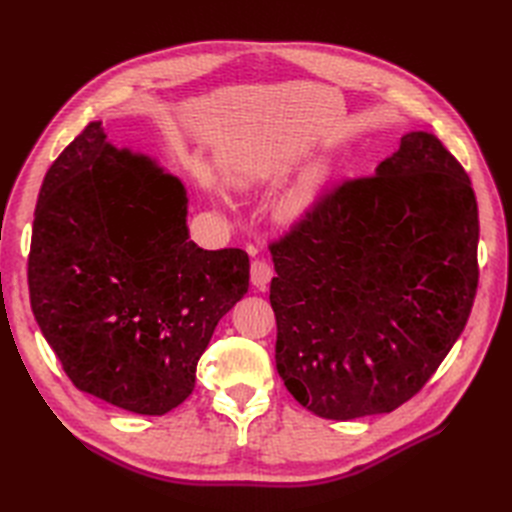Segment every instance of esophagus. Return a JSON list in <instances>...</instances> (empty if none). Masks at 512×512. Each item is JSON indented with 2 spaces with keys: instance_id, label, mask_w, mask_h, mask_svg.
Wrapping results in <instances>:
<instances>
[{
  "instance_id": "34e87169",
  "label": "esophagus",
  "mask_w": 512,
  "mask_h": 512,
  "mask_svg": "<svg viewBox=\"0 0 512 512\" xmlns=\"http://www.w3.org/2000/svg\"><path fill=\"white\" fill-rule=\"evenodd\" d=\"M273 277V267L265 260H254L250 269V280L258 290H265Z\"/></svg>"
}]
</instances>
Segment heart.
I'll return each mask as SVG.
<instances>
[{
    "label": "heart",
    "instance_id": "heart-1",
    "mask_svg": "<svg viewBox=\"0 0 512 512\" xmlns=\"http://www.w3.org/2000/svg\"><path fill=\"white\" fill-rule=\"evenodd\" d=\"M324 181H327V164L316 162L312 166H307L301 173V177L294 181L292 188L282 198L280 203L282 218L290 222L303 218V215L312 209L318 200Z\"/></svg>",
    "mask_w": 512,
    "mask_h": 512
}]
</instances>
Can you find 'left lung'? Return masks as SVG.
Here are the masks:
<instances>
[{"instance_id":"obj_1","label":"left lung","mask_w":512,"mask_h":512,"mask_svg":"<svg viewBox=\"0 0 512 512\" xmlns=\"http://www.w3.org/2000/svg\"><path fill=\"white\" fill-rule=\"evenodd\" d=\"M478 207L463 166L408 132L376 175L324 194L269 245L275 367L322 418L393 412L466 327L478 286Z\"/></svg>"}]
</instances>
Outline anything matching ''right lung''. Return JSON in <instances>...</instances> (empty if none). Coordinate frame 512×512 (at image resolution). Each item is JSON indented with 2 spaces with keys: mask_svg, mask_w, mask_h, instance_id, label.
<instances>
[{
  "mask_svg": "<svg viewBox=\"0 0 512 512\" xmlns=\"http://www.w3.org/2000/svg\"><path fill=\"white\" fill-rule=\"evenodd\" d=\"M27 282L76 389L160 416L194 391L215 327L250 286V258L190 241L185 185L91 121L42 181Z\"/></svg>",
  "mask_w": 512,
  "mask_h": 512,
  "instance_id": "add662e5",
  "label": "right lung"
}]
</instances>
